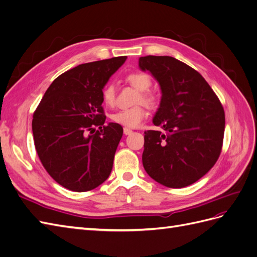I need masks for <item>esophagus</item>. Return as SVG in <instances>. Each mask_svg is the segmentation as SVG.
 Listing matches in <instances>:
<instances>
[{"mask_svg":"<svg viewBox=\"0 0 257 257\" xmlns=\"http://www.w3.org/2000/svg\"><path fill=\"white\" fill-rule=\"evenodd\" d=\"M132 131L131 128H128V127H124L123 128V133H124V135H130V134H132Z\"/></svg>","mask_w":257,"mask_h":257,"instance_id":"34e87169","label":"esophagus"}]
</instances>
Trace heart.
<instances>
[{"label": "heart", "instance_id": "obj_1", "mask_svg": "<svg viewBox=\"0 0 257 257\" xmlns=\"http://www.w3.org/2000/svg\"><path fill=\"white\" fill-rule=\"evenodd\" d=\"M127 82L139 91V95L137 96L136 102H142L149 107H154L157 105V98L151 93L148 92L150 89L152 81L150 76L142 73L136 72L127 75ZM102 98L104 104L107 106H112L115 100V88L112 83H107L102 90ZM148 112L144 105H136L134 107L127 108V109H121L110 114V119L118 123L120 125L125 127H137L142 124V122L147 118Z\"/></svg>", "mask_w": 257, "mask_h": 257}]
</instances>
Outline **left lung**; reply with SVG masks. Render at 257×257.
<instances>
[{
    "mask_svg": "<svg viewBox=\"0 0 257 257\" xmlns=\"http://www.w3.org/2000/svg\"><path fill=\"white\" fill-rule=\"evenodd\" d=\"M139 68L160 84L162 97L145 132L144 168L167 188H184L213 167L222 150L225 114L215 93L197 71L167 56L139 58Z\"/></svg>",
    "mask_w": 257,
    "mask_h": 257,
    "instance_id": "left-lung-1",
    "label": "left lung"
}]
</instances>
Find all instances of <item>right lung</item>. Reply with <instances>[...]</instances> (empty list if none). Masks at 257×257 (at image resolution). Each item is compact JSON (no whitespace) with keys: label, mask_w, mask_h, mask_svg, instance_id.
I'll use <instances>...</instances> for the list:
<instances>
[{"label":"right lung","mask_w":257,"mask_h":257,"mask_svg":"<svg viewBox=\"0 0 257 257\" xmlns=\"http://www.w3.org/2000/svg\"><path fill=\"white\" fill-rule=\"evenodd\" d=\"M125 60L115 57L69 69L52 81L34 111L38 158L67 190L91 191L111 173L123 128L112 122L104 125L102 90Z\"/></svg>","instance_id":"obj_1"}]
</instances>
